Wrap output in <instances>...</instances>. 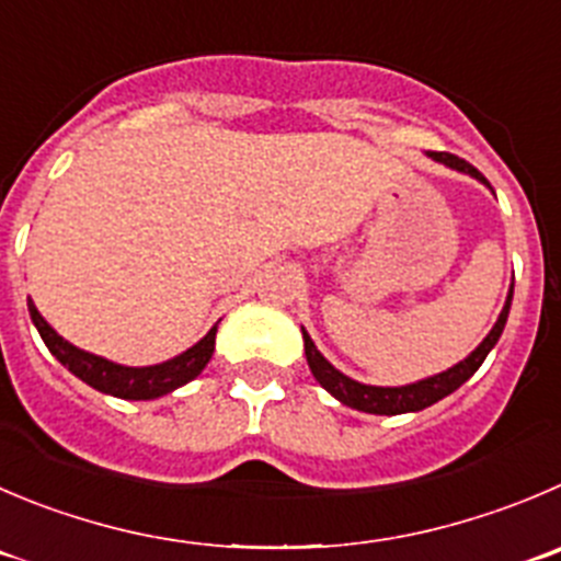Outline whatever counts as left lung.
Instances as JSON below:
<instances>
[{"mask_svg":"<svg viewBox=\"0 0 561 561\" xmlns=\"http://www.w3.org/2000/svg\"><path fill=\"white\" fill-rule=\"evenodd\" d=\"M426 157L435 159V162H440V164H446V168L457 170V173H466V175H471V179L482 181L484 186H490L488 179H484V175L479 173L473 164H468L466 159L455 157V153L430 151ZM510 306H512V286H510V295H506L504 308H501L499 319H495L493 330L484 335L482 344H479L477 350H473L471 355L466 357V360L455 364L451 369L440 371V375H432V377H426V380L410 382V386L382 388V386H366V382L352 380V377H346L344 371H339L333 364H330L328 357H324L322 352L317 350V344H313V339L308 335V330L302 328V341H306L308 366H311V375L317 377L319 386H322L328 393H333V397L339 399L341 404H346V408L360 410V413H375V415L419 413V410L430 408V404L440 402L444 397L455 393L457 388H460L466 380H471L473 371H477L479 366L484 364L488 352L493 350L495 344H499L501 333H504L506 317H510Z\"/></svg>","mask_w":561,"mask_h":561,"instance_id":"8db88e82","label":"left lung"}]
</instances>
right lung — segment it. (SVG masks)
Masks as SVG:
<instances>
[{
  "instance_id": "obj_1",
  "label": "right lung",
  "mask_w": 561,
  "mask_h": 561,
  "mask_svg": "<svg viewBox=\"0 0 561 561\" xmlns=\"http://www.w3.org/2000/svg\"><path fill=\"white\" fill-rule=\"evenodd\" d=\"M26 308H30L32 324L37 328L44 344L49 346L51 355H55L73 377L88 382L95 391L110 393V397L117 399H135L137 402V399H159L164 397V393H173L175 388L195 380V377L206 369V364L211 360V352H215L217 324L204 335V339L197 341V344H192L190 350L170 357L164 364L124 366L115 364V360H106V357L101 355H93V352L79 350L71 341L62 339V335L41 317V311H37L35 302H32L30 297H26Z\"/></svg>"
}]
</instances>
